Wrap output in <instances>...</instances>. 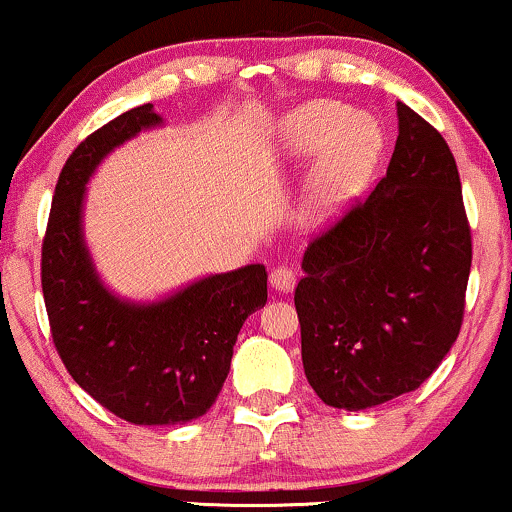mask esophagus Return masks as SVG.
I'll return each mask as SVG.
<instances>
[{
	"instance_id": "obj_1",
	"label": "esophagus",
	"mask_w": 512,
	"mask_h": 512,
	"mask_svg": "<svg viewBox=\"0 0 512 512\" xmlns=\"http://www.w3.org/2000/svg\"><path fill=\"white\" fill-rule=\"evenodd\" d=\"M269 284H272L276 291H293V286H296V269L293 267L272 269V274H269Z\"/></svg>"
}]
</instances>
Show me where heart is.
<instances>
[{"label":"heart","instance_id":"obj_1","mask_svg":"<svg viewBox=\"0 0 512 512\" xmlns=\"http://www.w3.org/2000/svg\"><path fill=\"white\" fill-rule=\"evenodd\" d=\"M378 146L380 132L375 122L354 115L342 103L317 101L286 117V156L301 158L320 149L305 192V219L313 223L330 221L358 192L373 166Z\"/></svg>","mask_w":512,"mask_h":512}]
</instances>
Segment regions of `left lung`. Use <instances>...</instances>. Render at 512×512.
Returning <instances> with one entry per match:
<instances>
[{"mask_svg":"<svg viewBox=\"0 0 512 512\" xmlns=\"http://www.w3.org/2000/svg\"><path fill=\"white\" fill-rule=\"evenodd\" d=\"M387 173L310 240L296 286L305 378L334 409L416 390L460 334L472 231L443 134L397 103Z\"/></svg>","mask_w":512,"mask_h":512,"instance_id":"8db88e82","label":"left lung"}]
</instances>
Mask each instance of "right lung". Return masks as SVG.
Masks as SVG:
<instances>
[{
    "label": "right lung",
    "instance_id": "right-lung-1",
    "mask_svg": "<svg viewBox=\"0 0 512 512\" xmlns=\"http://www.w3.org/2000/svg\"><path fill=\"white\" fill-rule=\"evenodd\" d=\"M156 125L161 117L146 103L76 146L57 180L40 260L64 368L134 426L187 424L207 414L231 370L245 317L267 303L264 264L207 276L158 303L122 301L101 284L81 233L86 182L115 146Z\"/></svg>",
    "mask_w": 512,
    "mask_h": 512
}]
</instances>
